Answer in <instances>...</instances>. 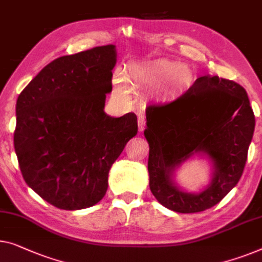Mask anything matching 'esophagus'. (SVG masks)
I'll use <instances>...</instances> for the list:
<instances>
[{
  "label": "esophagus",
  "mask_w": 262,
  "mask_h": 262,
  "mask_svg": "<svg viewBox=\"0 0 262 262\" xmlns=\"http://www.w3.org/2000/svg\"><path fill=\"white\" fill-rule=\"evenodd\" d=\"M145 118H144L143 115H139L138 116V130L139 131H143L144 128H145Z\"/></svg>",
  "instance_id": "1"
}]
</instances>
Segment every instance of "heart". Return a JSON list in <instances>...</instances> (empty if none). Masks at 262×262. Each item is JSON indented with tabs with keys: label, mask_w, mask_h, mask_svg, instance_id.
Wrapping results in <instances>:
<instances>
[{
	"label": "heart",
	"mask_w": 262,
	"mask_h": 262,
	"mask_svg": "<svg viewBox=\"0 0 262 262\" xmlns=\"http://www.w3.org/2000/svg\"><path fill=\"white\" fill-rule=\"evenodd\" d=\"M196 79L194 68L187 63L176 60L156 59L132 63L127 67V77L123 71H117L112 82L113 91L120 97L130 94L131 86L128 81L130 80L135 89L147 92L155 91L163 100H176L195 86Z\"/></svg>",
	"instance_id": "obj_1"
}]
</instances>
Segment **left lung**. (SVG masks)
Segmentation results:
<instances>
[{
	"label": "left lung",
	"mask_w": 262,
	"mask_h": 262,
	"mask_svg": "<svg viewBox=\"0 0 262 262\" xmlns=\"http://www.w3.org/2000/svg\"><path fill=\"white\" fill-rule=\"evenodd\" d=\"M144 136L149 143V185L162 206L199 213L217 204L237 184L247 161L255 118L245 89L204 75L183 97L146 108ZM196 156L211 165V182L197 193L174 180L180 165Z\"/></svg>",
	"instance_id": "obj_1"
}]
</instances>
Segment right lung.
I'll use <instances>...</instances> for the list:
<instances>
[{"label":"right lung","instance_id":"add662e5","mask_svg":"<svg viewBox=\"0 0 262 262\" xmlns=\"http://www.w3.org/2000/svg\"><path fill=\"white\" fill-rule=\"evenodd\" d=\"M117 63L115 45L55 59L16 101L14 147L29 188L65 210L92 207L105 196L108 172L137 135L135 113H105Z\"/></svg>","mask_w":262,"mask_h":262}]
</instances>
